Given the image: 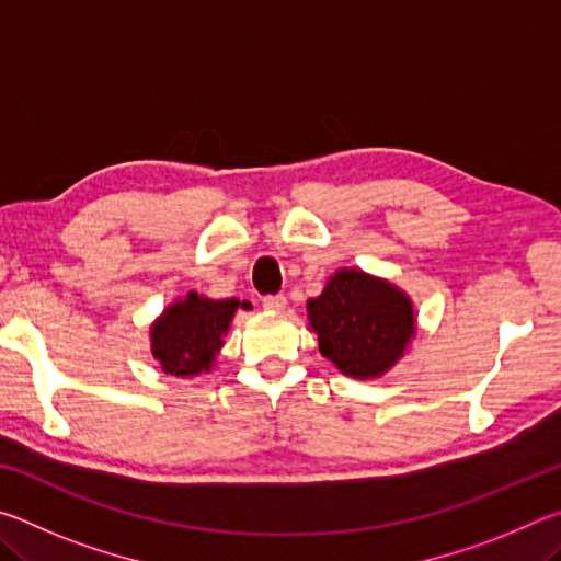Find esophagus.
I'll list each match as a JSON object with an SVG mask.
<instances>
[{"mask_svg": "<svg viewBox=\"0 0 561 561\" xmlns=\"http://www.w3.org/2000/svg\"><path fill=\"white\" fill-rule=\"evenodd\" d=\"M262 307L272 311H282L287 307V297H284V294H270V297L262 299Z\"/></svg>", "mask_w": 561, "mask_h": 561, "instance_id": "esophagus-1", "label": "esophagus"}]
</instances>
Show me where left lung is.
I'll use <instances>...</instances> for the list:
<instances>
[{
  "mask_svg": "<svg viewBox=\"0 0 561 561\" xmlns=\"http://www.w3.org/2000/svg\"><path fill=\"white\" fill-rule=\"evenodd\" d=\"M307 311L321 354L354 378L386 374L415 334L411 299L360 270H339Z\"/></svg>",
  "mask_w": 561,
  "mask_h": 561,
  "instance_id": "left-lung-1",
  "label": "left lung"
}]
</instances>
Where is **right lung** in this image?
Wrapping results in <instances>:
<instances>
[{"label": "right lung", "instance_id": "1", "mask_svg": "<svg viewBox=\"0 0 561 561\" xmlns=\"http://www.w3.org/2000/svg\"><path fill=\"white\" fill-rule=\"evenodd\" d=\"M237 307H240V299L213 301L190 291L187 299L165 309L150 329L153 356L160 360L163 371L173 376L210 371ZM242 307L247 309L250 304L242 301Z\"/></svg>", "mask_w": 561, "mask_h": 561}]
</instances>
